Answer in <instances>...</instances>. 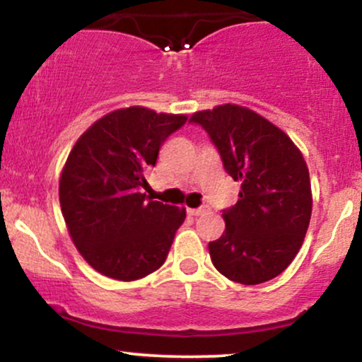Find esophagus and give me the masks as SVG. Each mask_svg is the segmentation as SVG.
Wrapping results in <instances>:
<instances>
[{"mask_svg": "<svg viewBox=\"0 0 362 362\" xmlns=\"http://www.w3.org/2000/svg\"><path fill=\"white\" fill-rule=\"evenodd\" d=\"M207 211V207H197V209H187V213H189L190 216H201L204 214Z\"/></svg>", "mask_w": 362, "mask_h": 362, "instance_id": "esophagus-1", "label": "esophagus"}]
</instances>
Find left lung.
I'll return each mask as SVG.
<instances>
[{
  "label": "left lung",
  "mask_w": 362,
  "mask_h": 362,
  "mask_svg": "<svg viewBox=\"0 0 362 362\" xmlns=\"http://www.w3.org/2000/svg\"><path fill=\"white\" fill-rule=\"evenodd\" d=\"M224 170L242 184L238 202L223 211L226 228L209 243L214 267L230 281L260 284L279 276L300 252L311 218L310 172L282 129L236 103L199 110Z\"/></svg>",
  "instance_id": "1"
}]
</instances>
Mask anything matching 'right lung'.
I'll use <instances>...</instances> for the list:
<instances>
[{
  "label": "right lung",
  "mask_w": 362,
  "mask_h": 362,
  "mask_svg": "<svg viewBox=\"0 0 362 362\" xmlns=\"http://www.w3.org/2000/svg\"><path fill=\"white\" fill-rule=\"evenodd\" d=\"M185 114L141 105L109 112L78 138L59 178L62 218L91 267L117 281H136L167 259L185 207L143 192L148 170Z\"/></svg>",
  "instance_id": "right-lung-1"
}]
</instances>
